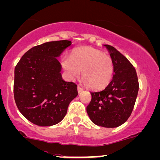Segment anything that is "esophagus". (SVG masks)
Here are the masks:
<instances>
[{"mask_svg": "<svg viewBox=\"0 0 160 160\" xmlns=\"http://www.w3.org/2000/svg\"><path fill=\"white\" fill-rule=\"evenodd\" d=\"M77 90H78V93H80V92H82V91H83V89H82V88L79 86H78V88H77Z\"/></svg>", "mask_w": 160, "mask_h": 160, "instance_id": "1", "label": "esophagus"}]
</instances>
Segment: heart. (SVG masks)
<instances>
[{
  "mask_svg": "<svg viewBox=\"0 0 160 160\" xmlns=\"http://www.w3.org/2000/svg\"><path fill=\"white\" fill-rule=\"evenodd\" d=\"M62 64L71 79L79 77L82 72L84 83L95 90L107 86L113 73L111 58L89 47L73 50L70 58H63Z\"/></svg>",
  "mask_w": 160,
  "mask_h": 160,
  "instance_id": "1",
  "label": "heart"
}]
</instances>
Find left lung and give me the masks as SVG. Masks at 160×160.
I'll list each match as a JSON object with an SVG mask.
<instances>
[{
	"instance_id": "1",
	"label": "left lung",
	"mask_w": 160,
	"mask_h": 160,
	"mask_svg": "<svg viewBox=\"0 0 160 160\" xmlns=\"http://www.w3.org/2000/svg\"><path fill=\"white\" fill-rule=\"evenodd\" d=\"M113 61V76L104 90L90 92L87 113L96 125L116 128L127 121L133 111L139 91L135 68L113 47L104 44Z\"/></svg>"
}]
</instances>
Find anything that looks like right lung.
<instances>
[{
    "label": "right lung",
    "mask_w": 160,
    "mask_h": 160,
    "mask_svg": "<svg viewBox=\"0 0 160 160\" xmlns=\"http://www.w3.org/2000/svg\"><path fill=\"white\" fill-rule=\"evenodd\" d=\"M72 41H49L29 50L15 68L14 97L19 111L38 126H52L64 119L77 85L65 82L58 58Z\"/></svg>",
    "instance_id": "add662e5"
}]
</instances>
